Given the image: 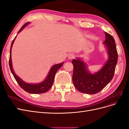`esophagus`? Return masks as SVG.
<instances>
[{
	"label": "esophagus",
	"mask_w": 129,
	"mask_h": 129,
	"mask_svg": "<svg viewBox=\"0 0 129 129\" xmlns=\"http://www.w3.org/2000/svg\"><path fill=\"white\" fill-rule=\"evenodd\" d=\"M68 57L69 59H73L74 58V55L73 54H69L68 55Z\"/></svg>",
	"instance_id": "obj_1"
}]
</instances>
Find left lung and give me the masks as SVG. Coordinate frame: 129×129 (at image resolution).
<instances>
[{
    "instance_id": "left-lung-1",
    "label": "left lung",
    "mask_w": 129,
    "mask_h": 129,
    "mask_svg": "<svg viewBox=\"0 0 129 129\" xmlns=\"http://www.w3.org/2000/svg\"><path fill=\"white\" fill-rule=\"evenodd\" d=\"M105 34L106 39L104 44L107 49L108 60L99 71L91 74L87 69L86 63L80 58L72 61L74 66L73 83L78 90L82 93L95 94L100 92L114 77L118 60L117 51L114 38L105 32Z\"/></svg>"
}]
</instances>
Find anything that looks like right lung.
<instances>
[{
    "label": "right lung",
    "instance_id": "add662e5",
    "mask_svg": "<svg viewBox=\"0 0 129 129\" xmlns=\"http://www.w3.org/2000/svg\"><path fill=\"white\" fill-rule=\"evenodd\" d=\"M29 23V22H27L24 25H23L22 27L21 28V29L19 30L18 33L21 32V31L24 29V27L28 25ZM15 38H16V37H15L12 42L11 48H10V59H9L10 68L12 73L14 77L15 78V80L17 81L18 83L19 84V85H20V87L22 89H23L25 91H26V92L28 93L38 94V93H44L48 91L52 86L54 80V77H55V75L56 72L62 67V65L63 64V62H62V63L54 65L53 67L50 68L48 75L46 78V79L44 81L41 82V83H39L38 84H29V83H27L25 82L22 81L20 77H18L16 74H15L13 69L12 64L11 50H12V46Z\"/></svg>",
    "mask_w": 129,
    "mask_h": 129
}]
</instances>
